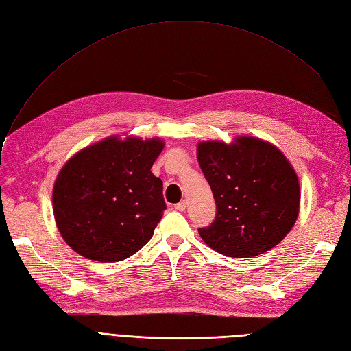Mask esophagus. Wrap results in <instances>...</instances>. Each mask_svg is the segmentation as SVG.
Masks as SVG:
<instances>
[{
	"label": "esophagus",
	"mask_w": 351,
	"mask_h": 351,
	"mask_svg": "<svg viewBox=\"0 0 351 351\" xmlns=\"http://www.w3.org/2000/svg\"><path fill=\"white\" fill-rule=\"evenodd\" d=\"M174 209H177V210H180V212L186 210V202H184V200L178 202V204H176V205H174Z\"/></svg>",
	"instance_id": "34e87169"
}]
</instances>
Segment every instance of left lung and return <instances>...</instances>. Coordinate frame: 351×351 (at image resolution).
I'll return each mask as SVG.
<instances>
[{
	"label": "left lung",
	"instance_id": "obj_1",
	"mask_svg": "<svg viewBox=\"0 0 351 351\" xmlns=\"http://www.w3.org/2000/svg\"><path fill=\"white\" fill-rule=\"evenodd\" d=\"M197 161L217 204L214 222L199 228L209 247L230 258L258 256L290 232L299 215V178L274 145L237 137L200 142Z\"/></svg>",
	"mask_w": 351,
	"mask_h": 351
}]
</instances>
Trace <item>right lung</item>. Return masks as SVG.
I'll return each instance as SVG.
<instances>
[{"label":"right lung","instance_id":"1","mask_svg":"<svg viewBox=\"0 0 351 351\" xmlns=\"http://www.w3.org/2000/svg\"><path fill=\"white\" fill-rule=\"evenodd\" d=\"M159 139L108 137L84 147L61 168L52 192L60 234L82 256L130 258L151 240L167 205L151 168Z\"/></svg>","mask_w":351,"mask_h":351}]
</instances>
